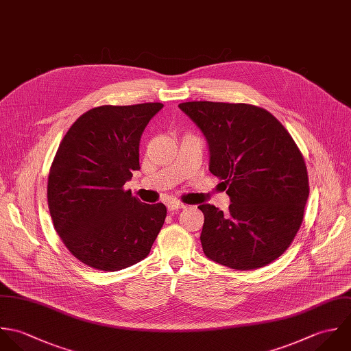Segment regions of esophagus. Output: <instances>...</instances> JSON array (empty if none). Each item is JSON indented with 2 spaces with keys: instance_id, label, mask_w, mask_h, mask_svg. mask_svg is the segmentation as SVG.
Here are the masks:
<instances>
[{
  "instance_id": "34e87169",
  "label": "esophagus",
  "mask_w": 351,
  "mask_h": 351,
  "mask_svg": "<svg viewBox=\"0 0 351 351\" xmlns=\"http://www.w3.org/2000/svg\"><path fill=\"white\" fill-rule=\"evenodd\" d=\"M167 208H168V210L169 211H176L180 210V209H184L186 205H183V204H180V202H176V201H171V202L167 204Z\"/></svg>"
}]
</instances>
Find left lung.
<instances>
[{"mask_svg":"<svg viewBox=\"0 0 351 351\" xmlns=\"http://www.w3.org/2000/svg\"><path fill=\"white\" fill-rule=\"evenodd\" d=\"M179 108L209 146V171L223 180L229 210L199 205L201 243L215 263L263 267L287 250L298 232L309 195L302 154L269 111L250 104L187 101Z\"/></svg>","mask_w":351,"mask_h":351,"instance_id":"1","label":"left lung"}]
</instances>
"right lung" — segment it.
I'll return each mask as SVG.
<instances>
[{"label":"right lung","instance_id":"1","mask_svg":"<svg viewBox=\"0 0 351 351\" xmlns=\"http://www.w3.org/2000/svg\"><path fill=\"white\" fill-rule=\"evenodd\" d=\"M161 103L100 106L82 114L60 143L47 199L54 228L84 265L118 271L146 258L165 221L123 186L140 169L141 136Z\"/></svg>","mask_w":351,"mask_h":351}]
</instances>
